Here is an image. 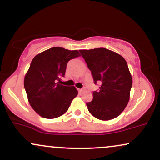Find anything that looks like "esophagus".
I'll list each match as a JSON object with an SVG mask.
<instances>
[{
	"instance_id": "obj_1",
	"label": "esophagus",
	"mask_w": 160,
	"mask_h": 160,
	"mask_svg": "<svg viewBox=\"0 0 160 160\" xmlns=\"http://www.w3.org/2000/svg\"><path fill=\"white\" fill-rule=\"evenodd\" d=\"M78 90L79 92H82L83 91V89H78Z\"/></svg>"
}]
</instances>
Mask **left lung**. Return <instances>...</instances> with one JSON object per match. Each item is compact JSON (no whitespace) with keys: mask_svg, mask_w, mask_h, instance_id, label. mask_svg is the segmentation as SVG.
Segmentation results:
<instances>
[{"mask_svg":"<svg viewBox=\"0 0 160 160\" xmlns=\"http://www.w3.org/2000/svg\"><path fill=\"white\" fill-rule=\"evenodd\" d=\"M99 91L86 103L88 111L101 120L114 119L124 111L130 98L132 78L127 62L118 53L105 48L80 50Z\"/></svg>","mask_w":160,"mask_h":160,"instance_id":"1","label":"left lung"}]
</instances>
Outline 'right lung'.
I'll return each instance as SVG.
<instances>
[{
  "label": "right lung",
  "instance_id": "right-lung-1",
  "mask_svg": "<svg viewBox=\"0 0 160 160\" xmlns=\"http://www.w3.org/2000/svg\"><path fill=\"white\" fill-rule=\"evenodd\" d=\"M80 56L78 50L52 47L33 58L24 79L29 104L37 113L47 119L61 117L78 94L74 86L62 84L69 60Z\"/></svg>",
  "mask_w": 160,
  "mask_h": 160
}]
</instances>
